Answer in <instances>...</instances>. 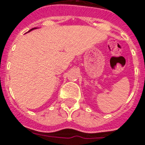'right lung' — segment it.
Wrapping results in <instances>:
<instances>
[{"instance_id":"add662e5","label":"right lung","mask_w":145,"mask_h":145,"mask_svg":"<svg viewBox=\"0 0 145 145\" xmlns=\"http://www.w3.org/2000/svg\"><path fill=\"white\" fill-rule=\"evenodd\" d=\"M36 28H37V27H34V28H32V29H31V30H30V31H28V32H30V31H31L32 30H34V29H36Z\"/></svg>"}]
</instances>
